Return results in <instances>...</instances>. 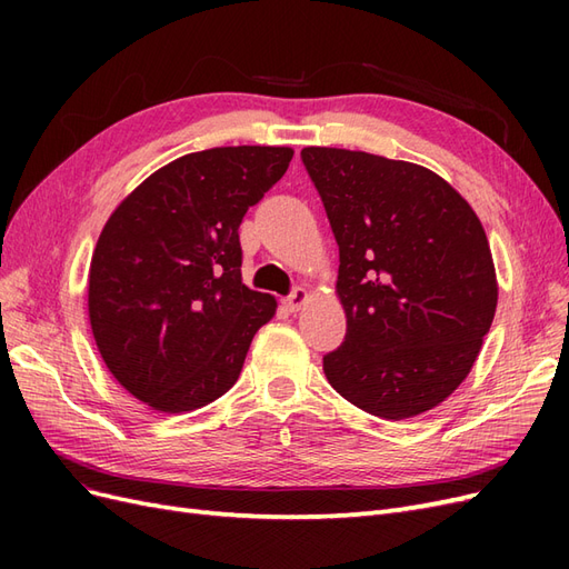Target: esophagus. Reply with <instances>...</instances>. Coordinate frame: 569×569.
Here are the masks:
<instances>
[{"mask_svg":"<svg viewBox=\"0 0 569 569\" xmlns=\"http://www.w3.org/2000/svg\"><path fill=\"white\" fill-rule=\"evenodd\" d=\"M308 299H311V295H308V289L297 287V289L291 291V295L284 299L287 311H289V313H297V311H301V308L308 303Z\"/></svg>","mask_w":569,"mask_h":569,"instance_id":"1","label":"esophagus"}]
</instances>
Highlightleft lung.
Masks as SVG:
<instances>
[{
  "mask_svg": "<svg viewBox=\"0 0 569 569\" xmlns=\"http://www.w3.org/2000/svg\"><path fill=\"white\" fill-rule=\"evenodd\" d=\"M301 159L339 244L347 337L322 358L327 382L370 416H422L470 375L491 327L487 232L425 166L337 147H306Z\"/></svg>",
  "mask_w": 569,
  "mask_h": 569,
  "instance_id": "1",
  "label": "left lung"
}]
</instances>
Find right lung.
Masks as SVG:
<instances>
[{
    "instance_id": "right-lung-1",
    "label": "right lung",
    "mask_w": 569,
    "mask_h": 569,
    "mask_svg": "<svg viewBox=\"0 0 569 569\" xmlns=\"http://www.w3.org/2000/svg\"><path fill=\"white\" fill-rule=\"evenodd\" d=\"M295 157L216 147L170 161L116 206L88 274L97 349L116 382L159 412L220 399L278 301L242 282L239 222Z\"/></svg>"
}]
</instances>
